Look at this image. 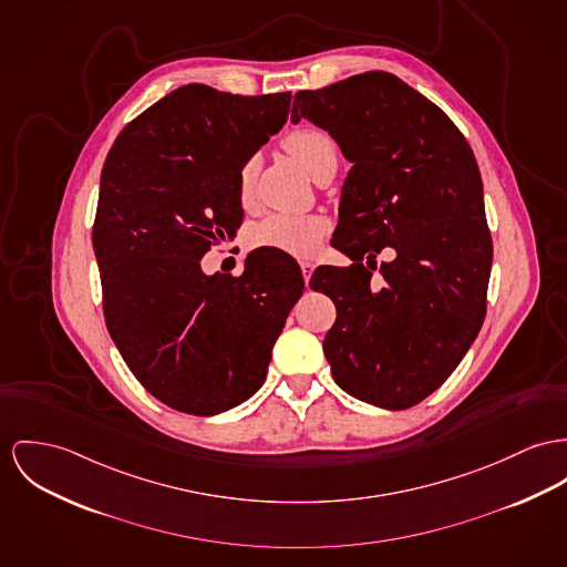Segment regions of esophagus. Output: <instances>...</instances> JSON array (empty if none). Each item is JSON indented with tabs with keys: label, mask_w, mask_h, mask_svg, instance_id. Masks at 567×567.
<instances>
[{
	"label": "esophagus",
	"mask_w": 567,
	"mask_h": 567,
	"mask_svg": "<svg viewBox=\"0 0 567 567\" xmlns=\"http://www.w3.org/2000/svg\"><path fill=\"white\" fill-rule=\"evenodd\" d=\"M300 269H302V276H305L306 287H308V280H310V276H312V271H315V262L312 261H300Z\"/></svg>",
	"instance_id": "34e87169"
}]
</instances>
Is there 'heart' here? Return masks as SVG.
<instances>
[{"instance_id":"b5f03b06","label":"heart","mask_w":567,"mask_h":567,"mask_svg":"<svg viewBox=\"0 0 567 567\" xmlns=\"http://www.w3.org/2000/svg\"><path fill=\"white\" fill-rule=\"evenodd\" d=\"M282 144L287 153L298 159L310 175L328 155L337 153L334 140L326 131L315 127L291 131ZM252 181L255 162H246L237 176L241 200L250 198ZM328 230L330 221L321 216H269L255 228L252 241L259 248H271L291 257H310Z\"/></svg>"}]
</instances>
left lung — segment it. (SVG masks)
<instances>
[{"label":"left lung","instance_id":"1","mask_svg":"<svg viewBox=\"0 0 567 567\" xmlns=\"http://www.w3.org/2000/svg\"><path fill=\"white\" fill-rule=\"evenodd\" d=\"M300 118L351 162L334 246L353 262L310 278L337 306L323 339L332 378L360 401L412 408L455 371L485 319L492 237L477 159L436 103L386 71L298 92ZM386 245L398 257L375 288L361 259L372 267Z\"/></svg>","mask_w":567,"mask_h":567}]
</instances>
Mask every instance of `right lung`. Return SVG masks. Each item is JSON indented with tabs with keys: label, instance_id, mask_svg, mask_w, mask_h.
<instances>
[{
	"label": "right lung",
	"instance_id": "1",
	"mask_svg": "<svg viewBox=\"0 0 567 567\" xmlns=\"http://www.w3.org/2000/svg\"><path fill=\"white\" fill-rule=\"evenodd\" d=\"M289 105L291 92L176 87L121 131L103 164L92 246L105 326L137 382L178 412L214 416L259 391L305 291L300 265L278 250L252 252L239 276L200 269L235 237L239 171Z\"/></svg>",
	"mask_w": 567,
	"mask_h": 567
}]
</instances>
